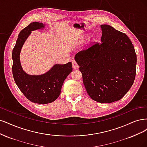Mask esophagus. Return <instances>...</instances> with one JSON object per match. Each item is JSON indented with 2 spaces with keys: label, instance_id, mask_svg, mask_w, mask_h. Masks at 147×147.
Here are the masks:
<instances>
[{
  "label": "esophagus",
  "instance_id": "esophagus-1",
  "mask_svg": "<svg viewBox=\"0 0 147 147\" xmlns=\"http://www.w3.org/2000/svg\"><path fill=\"white\" fill-rule=\"evenodd\" d=\"M72 67H73V68L74 69H78L79 67V65L77 63V62L75 60L72 61Z\"/></svg>",
  "mask_w": 147,
  "mask_h": 147
}]
</instances>
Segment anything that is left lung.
I'll use <instances>...</instances> for the list:
<instances>
[{"label":"left lung","mask_w":147,"mask_h":147,"mask_svg":"<svg viewBox=\"0 0 147 147\" xmlns=\"http://www.w3.org/2000/svg\"><path fill=\"white\" fill-rule=\"evenodd\" d=\"M101 28V43L92 42L74 58L88 95L95 101L111 103L121 99L133 84L137 55L125 34L106 24Z\"/></svg>","instance_id":"8db88e82"}]
</instances>
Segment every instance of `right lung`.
<instances>
[{"instance_id": "add662e5", "label": "right lung", "mask_w": 147, "mask_h": 147, "mask_svg": "<svg viewBox=\"0 0 147 147\" xmlns=\"http://www.w3.org/2000/svg\"><path fill=\"white\" fill-rule=\"evenodd\" d=\"M42 22H31L18 35L12 53V73L14 80L23 93L30 101L43 105L54 102L61 92L65 79L72 71L71 61L63 65H55L49 71L39 76H30L24 71L20 60L22 46L31 31L44 27Z\"/></svg>"}]
</instances>
